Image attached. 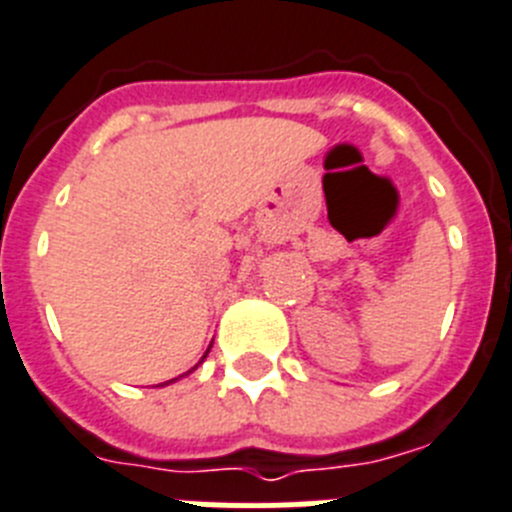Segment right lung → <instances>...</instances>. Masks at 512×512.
Instances as JSON below:
<instances>
[{
	"mask_svg": "<svg viewBox=\"0 0 512 512\" xmlns=\"http://www.w3.org/2000/svg\"><path fill=\"white\" fill-rule=\"evenodd\" d=\"M208 350H211V345H208ZM208 350H206V355H208ZM206 355H203V358H206ZM195 368H198V366H195ZM195 368H190V371H188V373H193V371H195ZM188 373H185V376H188ZM172 381H177V379H170V381H164V384H159V386H167V384H172Z\"/></svg>",
	"mask_w": 512,
	"mask_h": 512,
	"instance_id": "add662e5",
	"label": "right lung"
}]
</instances>
